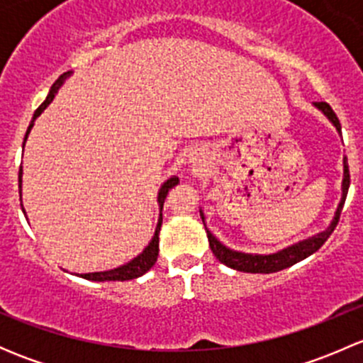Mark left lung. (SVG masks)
Instances as JSON below:
<instances>
[{"label":"left lung","instance_id":"8db88e82","mask_svg":"<svg viewBox=\"0 0 363 363\" xmlns=\"http://www.w3.org/2000/svg\"><path fill=\"white\" fill-rule=\"evenodd\" d=\"M318 108L328 117V119L334 123V126L337 128V131H340V123L335 116V112L332 111L330 105L327 101H316ZM347 189H350V168H347V158H344V179H342V199H340V203L335 211L334 221L332 225L328 226L325 232L318 233V235L311 237V239L302 240V242L295 244V246L288 247V250H283L279 252H274V255H246V252H239L228 250L226 246H223L207 228V237H208V244H211V250L214 252L216 258L219 259L221 263H225L226 267L230 269L240 270V272H250V274H272V272H279V270L288 269V267L295 265L296 262L300 259L307 258L309 255L316 252L327 242L328 237L332 235V232L337 226L339 218H340V211H342L344 202H346V195ZM202 221H203V214H202Z\"/></svg>","mask_w":363,"mask_h":363}]
</instances>
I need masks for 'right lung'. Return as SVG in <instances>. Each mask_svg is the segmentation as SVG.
<instances>
[{
	"mask_svg": "<svg viewBox=\"0 0 363 363\" xmlns=\"http://www.w3.org/2000/svg\"><path fill=\"white\" fill-rule=\"evenodd\" d=\"M69 75V72L63 73V75L60 77V79L56 80V82L52 84V87H50V93L49 96H47V100L43 101L42 105H40L38 108H36L35 116H33V121L36 119V117L40 116L43 111H45L47 105L52 101V98L56 96L57 89L61 87V84L65 82V79ZM33 121L31 124H29L28 131H26V137H24V142L26 138H28L29 131H31L33 128ZM21 182H23V167H21L19 170V188H21ZM179 184V177H172L168 179L167 182H164L163 186H161L160 189V195H158V202H160V208L163 211V203H164V199H167L168 191H170L174 186ZM23 205V203H21ZM26 214V212H24ZM161 221H163V216L160 214V221H158V226H156V232H155V237H152V240L149 242V246L145 247L144 252L142 255H138L137 258L131 259L130 263H126V265L123 267H117V269L113 270H107V272H91V274H80V277H84V279H89V281H130V279H137V277L144 276L145 272H147L149 269H151L152 265L156 263V259H158V252H160V247H158V242H160V228H161Z\"/></svg>",
	"mask_w": 363,
	"mask_h": 363,
	"instance_id": "right-lung-1",
	"label": "right lung"
}]
</instances>
